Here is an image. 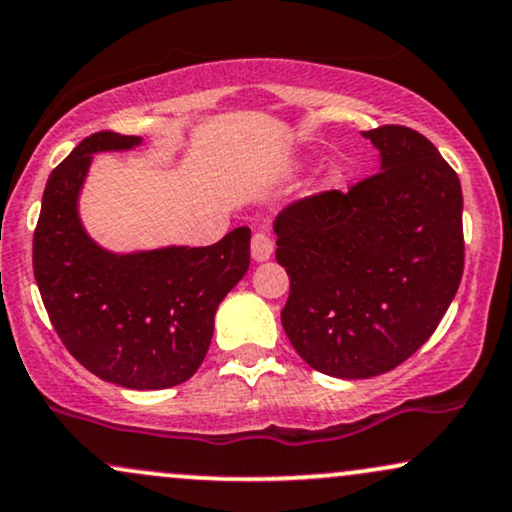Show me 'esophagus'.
I'll use <instances>...</instances> for the list:
<instances>
[{
    "instance_id": "obj_1",
    "label": "esophagus",
    "mask_w": 512,
    "mask_h": 512,
    "mask_svg": "<svg viewBox=\"0 0 512 512\" xmlns=\"http://www.w3.org/2000/svg\"><path fill=\"white\" fill-rule=\"evenodd\" d=\"M250 252H252V260L255 262H267L269 257L274 255V243L267 233H255L250 243Z\"/></svg>"
}]
</instances>
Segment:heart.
Wrapping results in <instances>:
<instances>
[{
  "instance_id": "heart-1",
  "label": "heart",
  "mask_w": 512,
  "mask_h": 512,
  "mask_svg": "<svg viewBox=\"0 0 512 512\" xmlns=\"http://www.w3.org/2000/svg\"><path fill=\"white\" fill-rule=\"evenodd\" d=\"M346 166H341V164H334V166H329V169L324 171V176H322V181H319V186H322V190H336V188H341L343 183H346Z\"/></svg>"
}]
</instances>
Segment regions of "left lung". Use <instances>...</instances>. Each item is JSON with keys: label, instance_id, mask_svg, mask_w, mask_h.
I'll list each match as a JSON object with an SVG mask.
<instances>
[{"label": "left lung", "instance_id": "8db88e82", "mask_svg": "<svg viewBox=\"0 0 512 512\" xmlns=\"http://www.w3.org/2000/svg\"><path fill=\"white\" fill-rule=\"evenodd\" d=\"M379 174L348 193L288 205L274 221L276 262L291 279L281 324L317 372L369 379L424 346L463 279V190L422 133H362Z\"/></svg>", "mask_w": 512, "mask_h": 512}]
</instances>
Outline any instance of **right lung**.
Masks as SVG:
<instances>
[{"instance_id": "1", "label": "right lung", "mask_w": 512, "mask_h": 512, "mask_svg": "<svg viewBox=\"0 0 512 512\" xmlns=\"http://www.w3.org/2000/svg\"><path fill=\"white\" fill-rule=\"evenodd\" d=\"M140 143L138 135L100 131L49 174L33 272L52 326L80 365L123 389L155 391L188 381L205 360L217 307L250 267V229L207 248L97 245L78 214L92 155Z\"/></svg>"}]
</instances>
